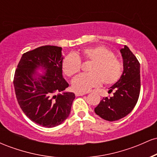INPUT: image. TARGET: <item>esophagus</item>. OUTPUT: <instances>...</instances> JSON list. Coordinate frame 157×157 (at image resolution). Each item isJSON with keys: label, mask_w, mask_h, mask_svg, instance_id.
Instances as JSON below:
<instances>
[{"label": "esophagus", "mask_w": 157, "mask_h": 157, "mask_svg": "<svg viewBox=\"0 0 157 157\" xmlns=\"http://www.w3.org/2000/svg\"><path fill=\"white\" fill-rule=\"evenodd\" d=\"M86 94V93H82V92H75V95H76L77 97L78 96H82V95Z\"/></svg>", "instance_id": "esophagus-1"}]
</instances>
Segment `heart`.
<instances>
[{
  "label": "heart",
  "instance_id": "b5f03b06",
  "mask_svg": "<svg viewBox=\"0 0 157 157\" xmlns=\"http://www.w3.org/2000/svg\"><path fill=\"white\" fill-rule=\"evenodd\" d=\"M91 63L88 66L87 74H82L73 79L72 87L78 92H87L92 88L102 83L106 86L116 83L123 73L122 63L115 57L114 53L104 46H96L82 49L78 55L68 54L62 62L63 71L71 77L80 71L82 64Z\"/></svg>",
  "mask_w": 157,
  "mask_h": 157
}]
</instances>
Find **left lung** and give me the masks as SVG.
Instances as JSON below:
<instances>
[{
  "instance_id": "obj_1",
  "label": "left lung",
  "mask_w": 157,
  "mask_h": 157,
  "mask_svg": "<svg viewBox=\"0 0 157 157\" xmlns=\"http://www.w3.org/2000/svg\"><path fill=\"white\" fill-rule=\"evenodd\" d=\"M123 59L124 71L121 78L110 89L113 96L106 97L94 109L98 116L108 120L116 121L130 113L138 101L140 93V62L128 46L120 50Z\"/></svg>"
}]
</instances>
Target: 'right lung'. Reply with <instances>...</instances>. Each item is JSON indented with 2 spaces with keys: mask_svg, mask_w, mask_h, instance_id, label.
Instances as JSON below:
<instances>
[{
  "mask_svg": "<svg viewBox=\"0 0 157 157\" xmlns=\"http://www.w3.org/2000/svg\"><path fill=\"white\" fill-rule=\"evenodd\" d=\"M62 48L40 46L22 55L14 76L16 98L23 113L32 121L46 128L60 125L68 118L75 95L60 93L68 87L63 77ZM42 67L46 76L32 78L34 71Z\"/></svg>",
  "mask_w": 157,
  "mask_h": 157,
  "instance_id": "1",
  "label": "right lung"
}]
</instances>
